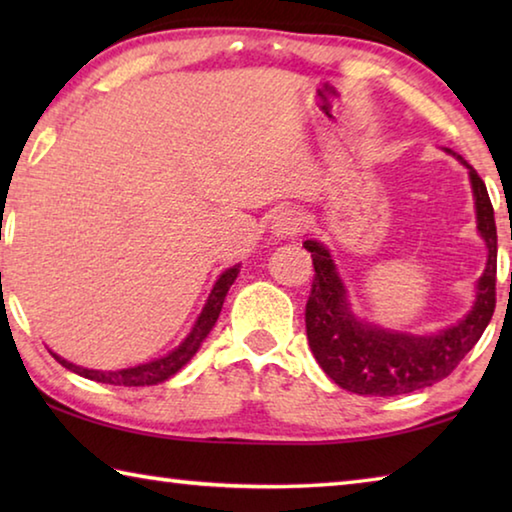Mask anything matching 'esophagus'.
<instances>
[{
  "instance_id": "esophagus-1",
  "label": "esophagus",
  "mask_w": 512,
  "mask_h": 512,
  "mask_svg": "<svg viewBox=\"0 0 512 512\" xmlns=\"http://www.w3.org/2000/svg\"><path fill=\"white\" fill-rule=\"evenodd\" d=\"M302 230V214L298 210H282L275 214L273 232L277 237H296Z\"/></svg>"
}]
</instances>
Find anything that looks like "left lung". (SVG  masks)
<instances>
[{
    "instance_id": "1",
    "label": "left lung",
    "mask_w": 512,
    "mask_h": 512,
    "mask_svg": "<svg viewBox=\"0 0 512 512\" xmlns=\"http://www.w3.org/2000/svg\"><path fill=\"white\" fill-rule=\"evenodd\" d=\"M474 189L476 223L488 244V266L476 287V302L461 323L438 336L393 334L359 323L345 302L343 282L327 250L307 239L305 246L314 262V282L305 307L309 348L329 377L345 391L357 395L391 397L433 386L454 372L465 359L497 305V225L488 189L470 164L458 155Z\"/></svg>"
}]
</instances>
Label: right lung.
I'll return each instance as SVG.
<instances>
[{
    "instance_id": "obj_1",
    "label": "right lung",
    "mask_w": 512,
    "mask_h": 512,
    "mask_svg": "<svg viewBox=\"0 0 512 512\" xmlns=\"http://www.w3.org/2000/svg\"><path fill=\"white\" fill-rule=\"evenodd\" d=\"M237 273H239V266H232L219 277V280H216L210 298H207V305L203 307L201 316H198V320H196L192 334L187 336L183 345H178L176 350L167 354V357L155 359L151 363H142V366H135V368L112 370V372L110 370L108 372L88 370V368L74 366V363L60 359L58 354H54V357H56L60 366H65L67 370H72L81 377H88L92 381H101V384H112V386H153V384H162V381H167L171 375H176V372L183 368L189 359L194 357L196 350L201 348L205 336L210 334V329L214 327L216 318H219V314H221L223 300H225V296H228L232 282L237 280Z\"/></svg>"
}]
</instances>
